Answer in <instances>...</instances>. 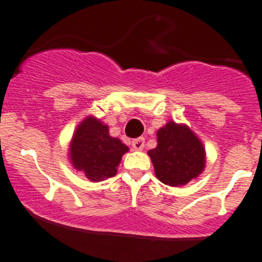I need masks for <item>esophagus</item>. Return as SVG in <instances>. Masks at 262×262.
Returning <instances> with one entry per match:
<instances>
[{
  "mask_svg": "<svg viewBox=\"0 0 262 262\" xmlns=\"http://www.w3.org/2000/svg\"><path fill=\"white\" fill-rule=\"evenodd\" d=\"M132 147L136 150H142L144 148V138H137L132 142Z\"/></svg>",
  "mask_w": 262,
  "mask_h": 262,
  "instance_id": "obj_1",
  "label": "esophagus"
}]
</instances>
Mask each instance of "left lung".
I'll return each mask as SVG.
<instances>
[{
    "instance_id": "left-lung-1",
    "label": "left lung",
    "mask_w": 262,
    "mask_h": 262,
    "mask_svg": "<svg viewBox=\"0 0 262 262\" xmlns=\"http://www.w3.org/2000/svg\"><path fill=\"white\" fill-rule=\"evenodd\" d=\"M156 178L168 186H182L205 167L202 141L185 124L168 121L157 132V147L148 150Z\"/></svg>"
}]
</instances>
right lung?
<instances>
[{"mask_svg": "<svg viewBox=\"0 0 262 262\" xmlns=\"http://www.w3.org/2000/svg\"><path fill=\"white\" fill-rule=\"evenodd\" d=\"M129 148L109 134L106 124L87 116L77 126L70 144V158L76 170L97 182L116 175V167Z\"/></svg>", "mask_w": 262, "mask_h": 262, "instance_id": "right-lung-1", "label": "right lung"}]
</instances>
